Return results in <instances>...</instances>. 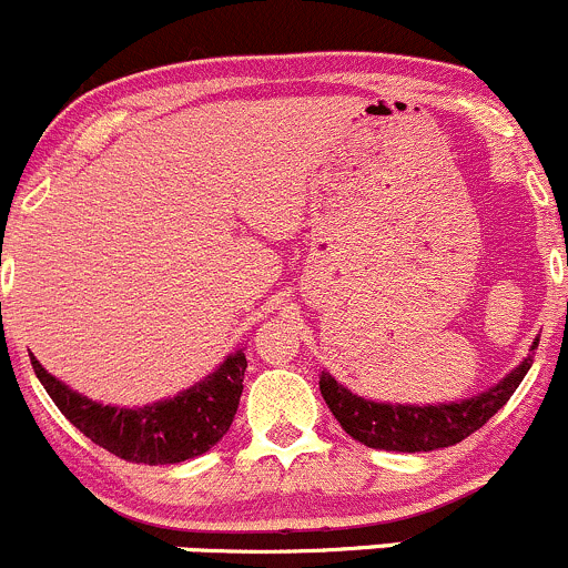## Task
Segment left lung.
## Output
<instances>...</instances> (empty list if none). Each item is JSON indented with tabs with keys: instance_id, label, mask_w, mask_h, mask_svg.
<instances>
[{
	"instance_id": "obj_1",
	"label": "left lung",
	"mask_w": 568,
	"mask_h": 568,
	"mask_svg": "<svg viewBox=\"0 0 568 568\" xmlns=\"http://www.w3.org/2000/svg\"><path fill=\"white\" fill-rule=\"evenodd\" d=\"M539 344V338L534 342ZM534 355L523 361L506 379H500L495 388L487 394L473 396L465 402H452V405H435V407H405V405H379L355 396L344 385H338L331 374L323 372L320 377V394H323L325 405L336 415L342 429L349 437L369 448L379 452H437V448L457 446V443L470 437L473 432L481 429L495 413L511 399L517 385L528 374Z\"/></svg>"
}]
</instances>
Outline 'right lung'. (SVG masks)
I'll list each match as a JSON object with an SVG mask.
<instances>
[{
  "instance_id": "1",
  "label": "right lung",
  "mask_w": 568,
  "mask_h": 568,
  "mask_svg": "<svg viewBox=\"0 0 568 568\" xmlns=\"http://www.w3.org/2000/svg\"><path fill=\"white\" fill-rule=\"evenodd\" d=\"M245 366V355L235 353L204 383L174 399L139 410H116L70 390L32 358L45 394L70 424L114 457L136 465H174L210 452L230 432L241 405Z\"/></svg>"
}]
</instances>
